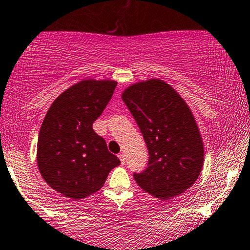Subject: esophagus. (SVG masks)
<instances>
[{
  "label": "esophagus",
  "instance_id": "1",
  "mask_svg": "<svg viewBox=\"0 0 250 250\" xmlns=\"http://www.w3.org/2000/svg\"><path fill=\"white\" fill-rule=\"evenodd\" d=\"M118 157H119V159L121 160L122 165H125V154H123V153H119Z\"/></svg>",
  "mask_w": 250,
  "mask_h": 250
}]
</instances>
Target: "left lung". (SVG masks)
Masks as SVG:
<instances>
[{"label":"left lung","instance_id":"1","mask_svg":"<svg viewBox=\"0 0 250 250\" xmlns=\"http://www.w3.org/2000/svg\"><path fill=\"white\" fill-rule=\"evenodd\" d=\"M122 100L146 143L147 168L134 174L142 190L168 201L194 185L204 165V144L197 122L180 93L159 78L136 82Z\"/></svg>","mask_w":250,"mask_h":250}]
</instances>
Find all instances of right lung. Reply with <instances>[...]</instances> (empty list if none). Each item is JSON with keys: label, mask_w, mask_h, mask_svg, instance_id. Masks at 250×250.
Masks as SVG:
<instances>
[{"label": "right lung", "mask_w": 250, "mask_h": 250, "mask_svg": "<svg viewBox=\"0 0 250 250\" xmlns=\"http://www.w3.org/2000/svg\"><path fill=\"white\" fill-rule=\"evenodd\" d=\"M118 82L82 80L53 102L41 125L37 164L47 185L74 201L94 194L120 165L92 125L114 92Z\"/></svg>", "instance_id": "add662e5"}]
</instances>
